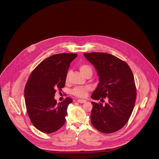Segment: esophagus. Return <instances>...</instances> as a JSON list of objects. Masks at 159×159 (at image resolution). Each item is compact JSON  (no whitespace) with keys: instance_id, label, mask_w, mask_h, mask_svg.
<instances>
[{"instance_id":"1","label":"esophagus","mask_w":159,"mask_h":159,"mask_svg":"<svg viewBox=\"0 0 159 159\" xmlns=\"http://www.w3.org/2000/svg\"><path fill=\"white\" fill-rule=\"evenodd\" d=\"M77 102H79V103H84V102H86V100H84V99H78Z\"/></svg>"}]
</instances>
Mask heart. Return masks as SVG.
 I'll return each instance as SVG.
<instances>
[{"label":"heart","mask_w":159,"mask_h":159,"mask_svg":"<svg viewBox=\"0 0 159 159\" xmlns=\"http://www.w3.org/2000/svg\"><path fill=\"white\" fill-rule=\"evenodd\" d=\"M80 72L85 75L87 72H92V70L90 66L87 64H83L80 66ZM67 76L66 77V80H67ZM92 89L91 87L90 86H85V87H75L72 91V93L74 95L76 96L79 98H85L87 95L88 92L90 91Z\"/></svg>","instance_id":"obj_1"}]
</instances>
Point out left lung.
I'll use <instances>...</instances> for the list:
<instances>
[{
	"label": "left lung",
	"instance_id": "obj_1",
	"mask_svg": "<svg viewBox=\"0 0 159 159\" xmlns=\"http://www.w3.org/2000/svg\"><path fill=\"white\" fill-rule=\"evenodd\" d=\"M84 55L99 77V82L91 98L103 100L107 97L108 100L104 105L92 102L91 122L102 133L116 132L127 124L134 108L136 92L132 71L125 62L111 54Z\"/></svg>",
	"mask_w": 159,
	"mask_h": 159
}]
</instances>
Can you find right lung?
Listing matches in <instances>:
<instances>
[{
    "label": "right lung",
    "mask_w": 159,
    "mask_h": 159,
    "mask_svg": "<svg viewBox=\"0 0 159 159\" xmlns=\"http://www.w3.org/2000/svg\"><path fill=\"white\" fill-rule=\"evenodd\" d=\"M74 53H60L42 61L32 71L25 89L27 112L33 125L45 133H52L63 126L68 105L72 99L58 103L57 90H62Z\"/></svg>",
    "instance_id": "add662e5"
}]
</instances>
